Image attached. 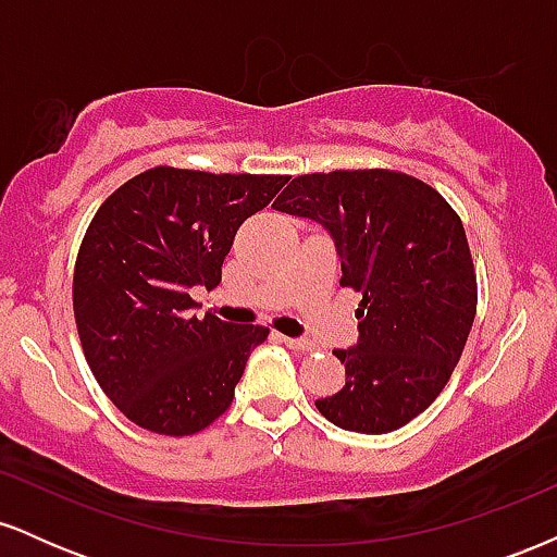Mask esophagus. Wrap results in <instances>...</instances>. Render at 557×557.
<instances>
[{"label":"esophagus","mask_w":557,"mask_h":557,"mask_svg":"<svg viewBox=\"0 0 557 557\" xmlns=\"http://www.w3.org/2000/svg\"><path fill=\"white\" fill-rule=\"evenodd\" d=\"M280 341H283L287 348H293V350H311L314 348V343L311 341H300V337H280Z\"/></svg>","instance_id":"1"}]
</instances>
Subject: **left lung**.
Segmentation results:
<instances>
[{"label":"left lung","mask_w":557,"mask_h":557,"mask_svg":"<svg viewBox=\"0 0 557 557\" xmlns=\"http://www.w3.org/2000/svg\"><path fill=\"white\" fill-rule=\"evenodd\" d=\"M272 207L322 222L341 253V285L363 296L359 343L335 350L345 385L317 400L319 413L348 432L400 430L443 393L474 324L461 216L419 177L376 168L298 175Z\"/></svg>","instance_id":"obj_1"}]
</instances>
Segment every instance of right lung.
Masks as SVG:
<instances>
[{
	"mask_svg": "<svg viewBox=\"0 0 557 557\" xmlns=\"http://www.w3.org/2000/svg\"><path fill=\"white\" fill-rule=\"evenodd\" d=\"M287 175L151 168L94 214L73 272L75 327L88 367L140 430L185 437L233 403L270 327L190 314V287L220 285L243 222Z\"/></svg>",
	"mask_w": 557,
	"mask_h": 557,
	"instance_id": "1",
	"label": "right lung"
}]
</instances>
